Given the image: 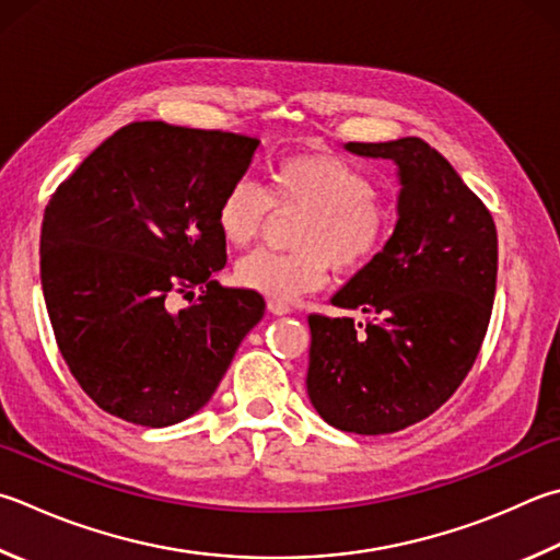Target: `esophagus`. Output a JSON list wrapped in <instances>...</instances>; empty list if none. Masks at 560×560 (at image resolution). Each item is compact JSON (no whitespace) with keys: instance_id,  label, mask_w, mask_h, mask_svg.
<instances>
[{"instance_id":"esophagus-1","label":"esophagus","mask_w":560,"mask_h":560,"mask_svg":"<svg viewBox=\"0 0 560 560\" xmlns=\"http://www.w3.org/2000/svg\"><path fill=\"white\" fill-rule=\"evenodd\" d=\"M267 306H269V311H271V313H277V315H287V313H291V311H293V308L289 306V303L277 301V299H269Z\"/></svg>"}]
</instances>
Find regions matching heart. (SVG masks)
Wrapping results in <instances>:
<instances>
[{
	"label": "heart",
	"mask_w": 560,
	"mask_h": 560,
	"mask_svg": "<svg viewBox=\"0 0 560 560\" xmlns=\"http://www.w3.org/2000/svg\"><path fill=\"white\" fill-rule=\"evenodd\" d=\"M271 212H301L291 232L293 252L259 249L235 267L240 287L269 299H296L320 289L330 267L350 277L380 257L394 230V210L377 183L338 154H289L269 168L267 190L249 178L230 183L215 210L222 240L245 247Z\"/></svg>",
	"instance_id": "obj_1"
}]
</instances>
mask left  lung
Segmentation results:
<instances>
[{
    "instance_id": "left-lung-1",
    "label": "left lung",
    "mask_w": 560,
    "mask_h": 560,
    "mask_svg": "<svg viewBox=\"0 0 560 560\" xmlns=\"http://www.w3.org/2000/svg\"><path fill=\"white\" fill-rule=\"evenodd\" d=\"M399 164V222L332 303L354 318L308 315L306 389L335 429L380 435L429 419L480 354L497 291L492 212L419 137L364 144Z\"/></svg>"
}]
</instances>
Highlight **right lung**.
<instances>
[{
    "label": "right lung",
    "instance_id": "right-lung-1",
    "mask_svg": "<svg viewBox=\"0 0 560 560\" xmlns=\"http://www.w3.org/2000/svg\"><path fill=\"white\" fill-rule=\"evenodd\" d=\"M259 139L131 121L50 196L40 287L68 370L100 409L149 429L206 406L264 299L212 279L228 261L215 210ZM201 293L173 313L170 299Z\"/></svg>",
    "mask_w": 560,
    "mask_h": 560
}]
</instances>
